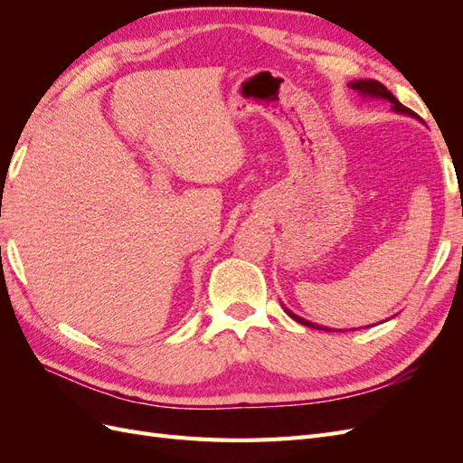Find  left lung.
<instances>
[{"mask_svg": "<svg viewBox=\"0 0 463 463\" xmlns=\"http://www.w3.org/2000/svg\"><path fill=\"white\" fill-rule=\"evenodd\" d=\"M347 87L352 89V90H355L361 98H374V100H386V102H390V104H392V111H396V114H400V116H410V118H417L419 121H421V118H419L417 114H413V111H411L410 108H405L403 104H400L398 98H396L394 94H392L384 85H381V82H378V80L359 79V80L349 82ZM284 311L288 313V317H291L293 320L299 322V325H303V326H309V328H317V330H328V332H332V328H328V326H320V325H317V322H309V320L301 318L299 315L291 313V311L288 309V307H284ZM352 330H354V328H352Z\"/></svg>", "mask_w": 463, "mask_h": 463, "instance_id": "obj_1", "label": "left lung"}]
</instances>
